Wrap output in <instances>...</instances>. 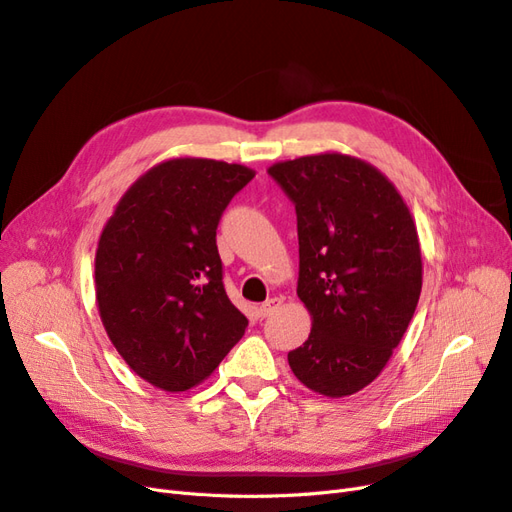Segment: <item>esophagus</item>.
Instances as JSON below:
<instances>
[{
    "label": "esophagus",
    "mask_w": 512,
    "mask_h": 512,
    "mask_svg": "<svg viewBox=\"0 0 512 512\" xmlns=\"http://www.w3.org/2000/svg\"><path fill=\"white\" fill-rule=\"evenodd\" d=\"M280 305H282V301H280V299H269V301H265V303H262V305L258 307V314H260V318H267V316H271L273 312H277V309H280Z\"/></svg>",
    "instance_id": "34e87169"
}]
</instances>
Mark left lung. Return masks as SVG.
<instances>
[{"label": "left lung", "mask_w": 512, "mask_h": 512, "mask_svg": "<svg viewBox=\"0 0 512 512\" xmlns=\"http://www.w3.org/2000/svg\"><path fill=\"white\" fill-rule=\"evenodd\" d=\"M297 209V294L312 316L292 374L322 397L374 382L399 346L423 288L416 222L384 173L339 151L275 162Z\"/></svg>", "instance_id": "8db88e82"}]
</instances>
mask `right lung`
I'll list each match as a JSON object with an SVG mask.
<instances>
[{"label": "right lung", "mask_w": 512, "mask_h": 512, "mask_svg": "<svg viewBox=\"0 0 512 512\" xmlns=\"http://www.w3.org/2000/svg\"><path fill=\"white\" fill-rule=\"evenodd\" d=\"M254 175L222 160H164L123 192L102 228L100 320L121 359L156 389H194L245 333L222 284L215 230Z\"/></svg>", "instance_id": "1"}]
</instances>
